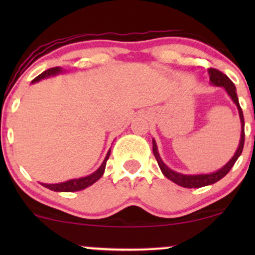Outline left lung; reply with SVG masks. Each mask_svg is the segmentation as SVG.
<instances>
[{
	"label": "left lung",
	"mask_w": 255,
	"mask_h": 255,
	"mask_svg": "<svg viewBox=\"0 0 255 255\" xmlns=\"http://www.w3.org/2000/svg\"><path fill=\"white\" fill-rule=\"evenodd\" d=\"M209 74H210V81H211V84L215 85V86L224 87V90L227 91L228 95L230 96V98L233 99V102L236 104V107H238L240 121H241V139H240L239 147H238V150H236L235 154H234V157L231 158V159L223 166V168H221L219 170L215 171V172H211V174H199V175H184V174H181V172L171 170L170 168H168V166L164 164V162L162 160V158H160L159 153H158L156 141H154V139H152V145H153L152 146V148H153V154H154V157H156L157 163H158V165H159L163 175H164L166 178H169V180L172 181L174 183H176L181 187H184V188H200V187L209 186V184L216 183L217 181L221 180V178H223L225 175L230 171V169L233 168L234 164H235V162L238 160V158L241 156L242 150H244L245 119H244V113H242L241 107H240L238 95H236L235 85H234L233 81H231L230 79L227 77V75L223 74L221 71H218V69L210 68Z\"/></svg>",
	"instance_id": "8db88e82"
}]
</instances>
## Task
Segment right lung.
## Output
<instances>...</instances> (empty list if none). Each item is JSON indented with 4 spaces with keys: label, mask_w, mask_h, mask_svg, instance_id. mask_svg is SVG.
Masks as SVG:
<instances>
[{
    "label": "right lung",
    "mask_w": 255,
    "mask_h": 255,
    "mask_svg": "<svg viewBox=\"0 0 255 255\" xmlns=\"http://www.w3.org/2000/svg\"><path fill=\"white\" fill-rule=\"evenodd\" d=\"M61 72H62V68H61V67H54V68L48 69V71H44L42 74H39L37 78H34L33 80H32V84L38 83V81L42 80V79H45V78H49V77H54V75H57L58 73H61ZM109 156H110V150L108 151L107 157L104 158L102 165L99 166V168L95 172H93V174L89 175V176L80 177V178H73V180L66 181V182H62V183H54V184L42 183V186H44L45 188H48V189H51V191H54V192H78V191H83V189L87 188V187H90L91 184L97 182L99 178L103 176L104 170H105V165H107V160L109 159Z\"/></svg>",
    "instance_id": "1"
}]
</instances>
